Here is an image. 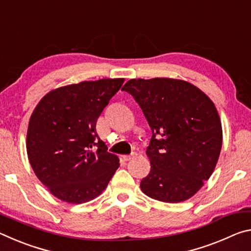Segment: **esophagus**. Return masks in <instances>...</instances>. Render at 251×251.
I'll list each match as a JSON object with an SVG mask.
<instances>
[{
	"mask_svg": "<svg viewBox=\"0 0 251 251\" xmlns=\"http://www.w3.org/2000/svg\"><path fill=\"white\" fill-rule=\"evenodd\" d=\"M135 157H136V154H135V152H133V154H130V155H125L124 156V159L126 161H129V160H131L133 158H135Z\"/></svg>",
	"mask_w": 251,
	"mask_h": 251,
	"instance_id": "esophagus-1",
	"label": "esophagus"
}]
</instances>
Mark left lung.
<instances>
[{
  "label": "left lung",
  "instance_id": "obj_1",
  "mask_svg": "<svg viewBox=\"0 0 251 251\" xmlns=\"http://www.w3.org/2000/svg\"><path fill=\"white\" fill-rule=\"evenodd\" d=\"M134 96L152 131L146 155L151 172L142 192L164 202L193 197L209 179L220 155L223 128L209 97L182 79H129L122 88Z\"/></svg>",
  "mask_w": 251,
  "mask_h": 251
}]
</instances>
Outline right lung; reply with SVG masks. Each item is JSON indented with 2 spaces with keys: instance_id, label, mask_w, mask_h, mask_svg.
Wrapping results in <instances>:
<instances>
[{
  "instance_id": "right-lung-1",
  "label": "right lung",
  "mask_w": 251,
  "mask_h": 251,
  "mask_svg": "<svg viewBox=\"0 0 251 251\" xmlns=\"http://www.w3.org/2000/svg\"><path fill=\"white\" fill-rule=\"evenodd\" d=\"M124 78L84 80L49 92L28 122L26 151L42 184L62 201L83 203L104 192L120 167L96 122Z\"/></svg>"
}]
</instances>
